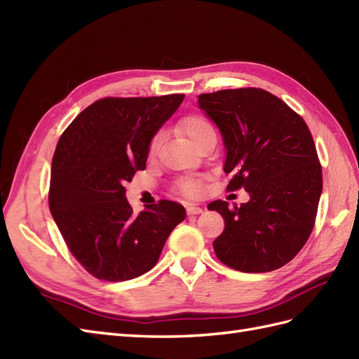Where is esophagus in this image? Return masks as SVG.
I'll list each match as a JSON object with an SVG mask.
<instances>
[{"instance_id":"obj_1","label":"esophagus","mask_w":359,"mask_h":359,"mask_svg":"<svg viewBox=\"0 0 359 359\" xmlns=\"http://www.w3.org/2000/svg\"><path fill=\"white\" fill-rule=\"evenodd\" d=\"M204 212L203 207H198V205H189L187 207V213L189 215H201Z\"/></svg>"}]
</instances>
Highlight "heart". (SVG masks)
Wrapping results in <instances>:
<instances>
[{
	"label": "heart",
	"instance_id": "obj_1",
	"mask_svg": "<svg viewBox=\"0 0 359 359\" xmlns=\"http://www.w3.org/2000/svg\"><path fill=\"white\" fill-rule=\"evenodd\" d=\"M181 126H182V129H184V133L187 134V137L194 143H196L198 140H201L203 137L215 133L212 123H210V121L205 117L199 116V114H191V116H187L184 120L181 121ZM160 140H161L160 135H155L152 138V142L149 144V152L151 154H154L156 151V147H158V144H160ZM180 187L186 195H190V196H196L201 191L199 182L194 181V180L182 181Z\"/></svg>",
	"mask_w": 359,
	"mask_h": 359
}]
</instances>
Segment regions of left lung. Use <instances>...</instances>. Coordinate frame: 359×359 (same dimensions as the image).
I'll return each mask as SVG.
<instances>
[{
    "label": "left lung",
    "mask_w": 359,
    "mask_h": 359,
    "mask_svg": "<svg viewBox=\"0 0 359 359\" xmlns=\"http://www.w3.org/2000/svg\"><path fill=\"white\" fill-rule=\"evenodd\" d=\"M198 107L219 129L229 190L250 201H213L225 221L213 242L217 259L242 273H268L295 257L311 236L323 190L321 165L304 120L260 88L198 95Z\"/></svg>",
    "instance_id": "8db88e82"
}]
</instances>
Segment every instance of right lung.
Wrapping results in <instances>:
<instances>
[{"mask_svg": "<svg viewBox=\"0 0 359 359\" xmlns=\"http://www.w3.org/2000/svg\"><path fill=\"white\" fill-rule=\"evenodd\" d=\"M184 100L104 97L72 121L51 163L48 205L68 250L90 274L125 282L152 269L169 234L186 219L173 201L134 213L125 184L144 170L149 144Z\"/></svg>", "mask_w": 359, "mask_h": 359, "instance_id": "obj_1", "label": "right lung"}]
</instances>
